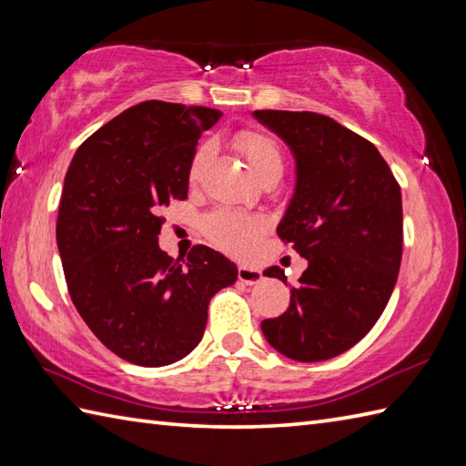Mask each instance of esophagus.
Wrapping results in <instances>:
<instances>
[{"label":"esophagus","mask_w":466,"mask_h":466,"mask_svg":"<svg viewBox=\"0 0 466 466\" xmlns=\"http://www.w3.org/2000/svg\"><path fill=\"white\" fill-rule=\"evenodd\" d=\"M238 280H242L244 284H258L262 280V272L258 268H252V266L240 264L238 266Z\"/></svg>","instance_id":"esophagus-1"}]
</instances>
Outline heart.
Returning a JSON list of instances; mask_svg holds the SVG:
<instances>
[{
  "mask_svg": "<svg viewBox=\"0 0 466 466\" xmlns=\"http://www.w3.org/2000/svg\"><path fill=\"white\" fill-rule=\"evenodd\" d=\"M234 144L246 157V162L250 164L252 172L258 176V180L270 174H282L284 156L282 147L274 136L260 130H242L236 134ZM210 154L212 147L206 142L194 150L190 164H187V180L192 184L200 180L204 167L208 160H210ZM202 228L206 238L218 246V248L230 254L246 256L254 250L256 242H258L260 234L264 232L266 222L258 216H246L228 210V208H220V210H216L206 218Z\"/></svg>",
  "mask_w": 466,
  "mask_h": 466,
  "instance_id": "b5f03b06",
  "label": "heart"
}]
</instances>
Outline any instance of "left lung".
I'll return each mask as SVG.
<instances>
[{"instance_id": "obj_1", "label": "left lung", "mask_w": 466, "mask_h": 466, "mask_svg": "<svg viewBox=\"0 0 466 466\" xmlns=\"http://www.w3.org/2000/svg\"><path fill=\"white\" fill-rule=\"evenodd\" d=\"M254 117L296 157V190L276 232L309 260L289 310L262 320V332L292 360H329L360 342L389 304L402 258L400 186L372 142L329 116ZM264 276L286 284L280 266Z\"/></svg>"}]
</instances>
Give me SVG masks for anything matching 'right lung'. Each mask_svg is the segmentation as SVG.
Returning <instances> with one entry per match:
<instances>
[{
  "label": "right lung",
  "mask_w": 466,
  "mask_h": 466,
  "mask_svg": "<svg viewBox=\"0 0 466 466\" xmlns=\"http://www.w3.org/2000/svg\"><path fill=\"white\" fill-rule=\"evenodd\" d=\"M220 110L160 100L127 107L77 147L59 200L56 238L69 296L106 349L140 366L190 354L208 304L238 279L204 244L186 258L157 246L172 200L187 198V164Z\"/></svg>",
  "instance_id": "add662e5"
}]
</instances>
